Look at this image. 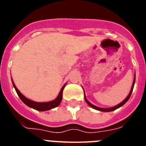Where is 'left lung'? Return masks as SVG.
<instances>
[{"label":"left lung","mask_w":146,"mask_h":146,"mask_svg":"<svg viewBox=\"0 0 146 146\" xmlns=\"http://www.w3.org/2000/svg\"><path fill=\"white\" fill-rule=\"evenodd\" d=\"M135 78H134L133 83H132V86H131V91H130L129 94V95H128V96H127V97H126V99H125L124 100H123V101L122 102H121V103H120V104H118V105H116V106L113 107V108H99V107L95 106V105H94V104H91V103H90L88 101V99H86V95H85V92H84L85 100H86V102L88 103V104L89 106L91 107V108H94V109L97 110H99V111H102V112H110V111H113V110H115L118 109V108H121V106H123V104H124L126 102L128 101L129 99L130 96H131V93H132V91H133V88H134V86H135Z\"/></svg>","instance_id":"8db88e82"}]
</instances>
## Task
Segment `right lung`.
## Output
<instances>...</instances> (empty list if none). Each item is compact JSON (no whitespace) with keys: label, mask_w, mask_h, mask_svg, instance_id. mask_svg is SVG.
Here are the masks:
<instances>
[{"label":"right lung","mask_w":146,"mask_h":146,"mask_svg":"<svg viewBox=\"0 0 146 146\" xmlns=\"http://www.w3.org/2000/svg\"><path fill=\"white\" fill-rule=\"evenodd\" d=\"M12 80V79H11ZM12 84L14 88H15V91H16L17 94L19 96V97L20 98L22 101L23 102L24 104H25L27 106H28L29 108H33L34 110H36L38 111H46V110H51L52 108H55L56 107H58L60 104V103L61 102L62 100V96H63V90H64V87H65L66 84L64 85L63 87H62L61 90L60 91V93H59L58 96H57V98L52 101L48 102H33L31 99H28V98L25 97V96H23V94L20 92V91L17 88L16 86L12 80Z\"/></svg>","instance_id":"right-lung-1"}]
</instances>
